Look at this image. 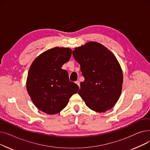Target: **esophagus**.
<instances>
[{
  "instance_id": "obj_1",
  "label": "esophagus",
  "mask_w": 150,
  "mask_h": 150,
  "mask_svg": "<svg viewBox=\"0 0 150 150\" xmlns=\"http://www.w3.org/2000/svg\"><path fill=\"white\" fill-rule=\"evenodd\" d=\"M75 83H76V84H77V85L80 87V81H78V80L76 81H75Z\"/></svg>"
}]
</instances>
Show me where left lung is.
I'll list each match as a JSON object with an SVG mask.
<instances>
[{"instance_id":"8db88e82","label":"left lung","mask_w":150,"mask_h":150,"mask_svg":"<svg viewBox=\"0 0 150 150\" xmlns=\"http://www.w3.org/2000/svg\"><path fill=\"white\" fill-rule=\"evenodd\" d=\"M84 81L78 91L86 106L98 112L111 109L122 92L123 73L115 57L100 43L89 42L72 52Z\"/></svg>"}]
</instances>
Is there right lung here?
Wrapping results in <instances>:
<instances>
[{"instance_id": "add662e5", "label": "right lung", "mask_w": 150, "mask_h": 150, "mask_svg": "<svg viewBox=\"0 0 150 150\" xmlns=\"http://www.w3.org/2000/svg\"><path fill=\"white\" fill-rule=\"evenodd\" d=\"M69 48L54 47L42 53L33 62L28 71L27 89L33 104L48 114L59 112L79 89L61 69L70 58Z\"/></svg>"}]
</instances>
